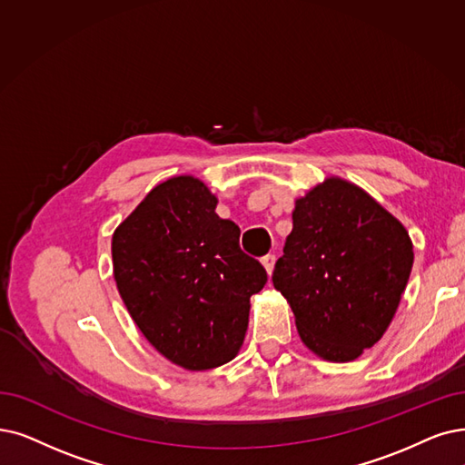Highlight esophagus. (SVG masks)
<instances>
[{
    "label": "esophagus",
    "mask_w": 465,
    "mask_h": 465,
    "mask_svg": "<svg viewBox=\"0 0 465 465\" xmlns=\"http://www.w3.org/2000/svg\"><path fill=\"white\" fill-rule=\"evenodd\" d=\"M262 265H263L267 276H271V274H272V269H274V255H271V253L265 255V257L262 259Z\"/></svg>",
    "instance_id": "obj_1"
}]
</instances>
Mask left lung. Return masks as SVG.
Listing matches in <instances>:
<instances>
[{
  "instance_id": "obj_1",
  "label": "left lung",
  "mask_w": 465,
  "mask_h": 465,
  "mask_svg": "<svg viewBox=\"0 0 465 465\" xmlns=\"http://www.w3.org/2000/svg\"><path fill=\"white\" fill-rule=\"evenodd\" d=\"M293 229L272 284L314 355L351 362L381 340L411 278L402 223L359 184L326 177L295 198Z\"/></svg>"
}]
</instances>
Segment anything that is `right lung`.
I'll return each mask as SVG.
<instances>
[{"label": "right lung", "mask_w": 465, "mask_h": 465, "mask_svg": "<svg viewBox=\"0 0 465 465\" xmlns=\"http://www.w3.org/2000/svg\"><path fill=\"white\" fill-rule=\"evenodd\" d=\"M215 208L206 183L175 175L113 234L114 281L129 314L160 355L191 372L238 355L250 297L267 282L262 263L240 250L238 225Z\"/></svg>", "instance_id": "1"}]
</instances>
